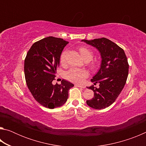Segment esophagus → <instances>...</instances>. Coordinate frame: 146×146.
Instances as JSON below:
<instances>
[{
	"label": "esophagus",
	"mask_w": 146,
	"mask_h": 146,
	"mask_svg": "<svg viewBox=\"0 0 146 146\" xmlns=\"http://www.w3.org/2000/svg\"><path fill=\"white\" fill-rule=\"evenodd\" d=\"M76 87H78V88H85V87L84 86H80V85H79V84H75V85Z\"/></svg>",
	"instance_id": "34e87169"
}]
</instances>
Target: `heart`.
Segmentation results:
<instances>
[{
  "instance_id": "obj_1",
  "label": "heart",
  "mask_w": 146,
  "mask_h": 146,
  "mask_svg": "<svg viewBox=\"0 0 146 146\" xmlns=\"http://www.w3.org/2000/svg\"><path fill=\"white\" fill-rule=\"evenodd\" d=\"M79 52H80L82 57L84 60H88L89 61L92 59L93 56V51L88 48L84 46L80 47L78 48ZM66 51L64 50L61 53L60 56V62L62 64H64L66 62ZM98 66V62L94 61L90 64V67L91 68H96ZM66 78L71 82L77 84H82L84 82L85 78L88 76V72L83 69H78L72 68L69 70L65 74Z\"/></svg>"
}]
</instances>
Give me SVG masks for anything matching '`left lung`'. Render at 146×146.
<instances>
[{"label":"left lung","mask_w":146,"mask_h":146,"mask_svg":"<svg viewBox=\"0 0 146 146\" xmlns=\"http://www.w3.org/2000/svg\"><path fill=\"white\" fill-rule=\"evenodd\" d=\"M82 41L97 48L102 58L99 70L91 79L94 85L99 83L100 88L87 87L93 91L94 97L86 103L95 110L105 109L115 102L126 82L129 71L127 56L123 49L106 38Z\"/></svg>","instance_id":"8db88e82"}]
</instances>
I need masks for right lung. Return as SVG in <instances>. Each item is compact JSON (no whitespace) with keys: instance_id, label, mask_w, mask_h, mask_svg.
<instances>
[{"instance_id":"right-lung-1","label":"right lung","mask_w":146,"mask_h":146,"mask_svg":"<svg viewBox=\"0 0 146 146\" xmlns=\"http://www.w3.org/2000/svg\"><path fill=\"white\" fill-rule=\"evenodd\" d=\"M68 42L53 36L35 42L24 60L27 86L35 99L49 109L60 107L68 98L69 90L74 85L62 80L60 84H52L60 64V56Z\"/></svg>"}]
</instances>
